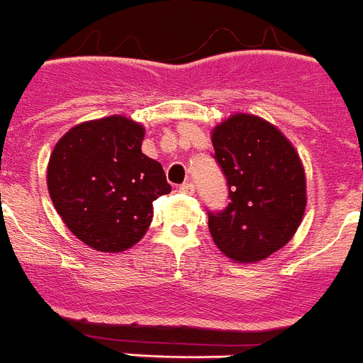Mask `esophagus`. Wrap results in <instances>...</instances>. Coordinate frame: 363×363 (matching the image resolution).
Here are the masks:
<instances>
[{
  "mask_svg": "<svg viewBox=\"0 0 363 363\" xmlns=\"http://www.w3.org/2000/svg\"><path fill=\"white\" fill-rule=\"evenodd\" d=\"M179 193H184V194H194V185L191 184V182H185V184L179 185Z\"/></svg>",
  "mask_w": 363,
  "mask_h": 363,
  "instance_id": "esophagus-1",
  "label": "esophagus"
}]
</instances>
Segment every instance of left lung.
I'll list each match as a JSON object with an SVG mask.
<instances>
[{"label":"left lung","mask_w":363,"mask_h":363,"mask_svg":"<svg viewBox=\"0 0 363 363\" xmlns=\"http://www.w3.org/2000/svg\"><path fill=\"white\" fill-rule=\"evenodd\" d=\"M229 200L207 213L218 250L235 262H257L290 242L306 207L299 154L281 130L252 113H235L211 134Z\"/></svg>","instance_id":"8db88e82"}]
</instances>
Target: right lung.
<instances>
[{
	"instance_id": "add662e5",
	"label": "right lung",
	"mask_w": 363,
	"mask_h": 363,
	"mask_svg": "<svg viewBox=\"0 0 363 363\" xmlns=\"http://www.w3.org/2000/svg\"><path fill=\"white\" fill-rule=\"evenodd\" d=\"M145 128L123 116L88 121L58 139L48 165L52 206L86 246L121 253L152 222V202L170 193L161 163L145 156Z\"/></svg>"
}]
</instances>
